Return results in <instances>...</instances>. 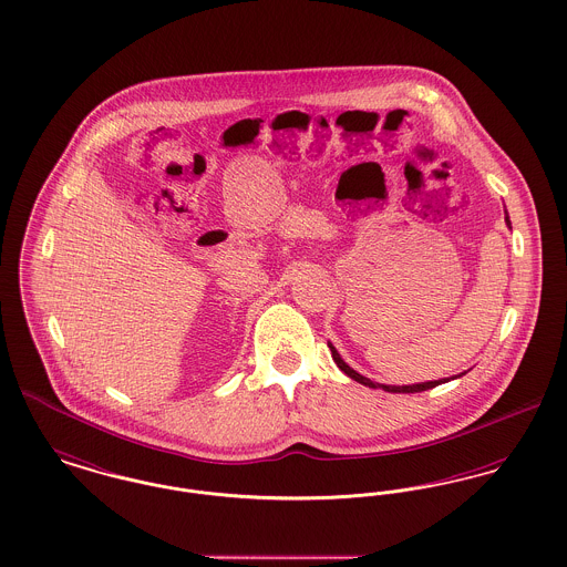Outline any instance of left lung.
<instances>
[{
  "label": "left lung",
  "mask_w": 567,
  "mask_h": 567,
  "mask_svg": "<svg viewBox=\"0 0 567 567\" xmlns=\"http://www.w3.org/2000/svg\"><path fill=\"white\" fill-rule=\"evenodd\" d=\"M506 224L509 226V217L506 215ZM328 348H330V354H332V360L337 362V367L348 375V378H352L354 382L358 384H362V386L369 388H382V390H386V392H422V390H429V388L440 386V384H446L447 380H435V382H422V384H412V386H386V384H375V382H371L369 378H364V375H360L357 373L350 364H346V360L339 357V352L334 350V346L332 343H328ZM461 375H465V373H461ZM458 375V378H461Z\"/></svg>",
  "instance_id": "8db88e82"
}]
</instances>
